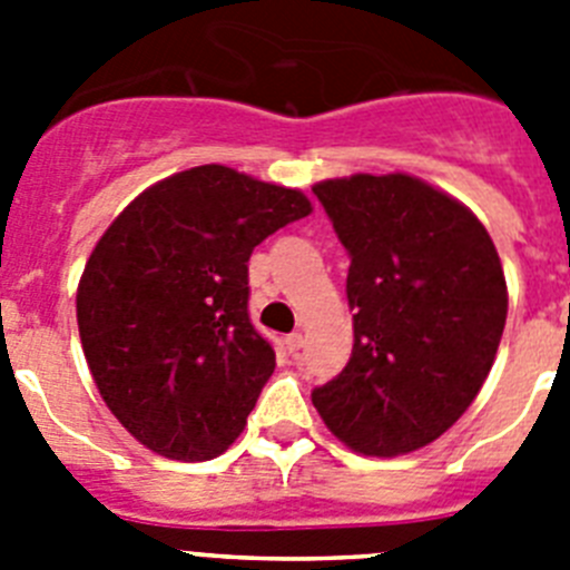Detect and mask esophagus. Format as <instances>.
<instances>
[{"mask_svg": "<svg viewBox=\"0 0 570 570\" xmlns=\"http://www.w3.org/2000/svg\"><path fill=\"white\" fill-rule=\"evenodd\" d=\"M299 347H302V334L285 336V351H288V354H296Z\"/></svg>", "mask_w": 570, "mask_h": 570, "instance_id": "1", "label": "esophagus"}]
</instances>
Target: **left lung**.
Masks as SVG:
<instances>
[{
	"mask_svg": "<svg viewBox=\"0 0 570 570\" xmlns=\"http://www.w3.org/2000/svg\"><path fill=\"white\" fill-rule=\"evenodd\" d=\"M314 194L351 256L354 351L311 400L360 454L416 451L491 371L508 316L500 254L465 205L416 176L354 174Z\"/></svg>",
	"mask_w": 570,
	"mask_h": 570,
	"instance_id": "8db88e82",
	"label": "left lung"
}]
</instances>
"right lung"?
I'll return each instance as SVG.
<instances>
[{"mask_svg": "<svg viewBox=\"0 0 570 570\" xmlns=\"http://www.w3.org/2000/svg\"><path fill=\"white\" fill-rule=\"evenodd\" d=\"M311 210L302 190L199 165L142 190L97 242L77 291L85 360L154 454L214 460L242 434L276 367L250 325L248 259Z\"/></svg>", "mask_w": 570, "mask_h": 570, "instance_id": "obj_1", "label": "right lung"}]
</instances>
